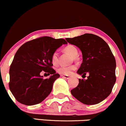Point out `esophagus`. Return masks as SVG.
<instances>
[{
    "label": "esophagus",
    "mask_w": 126,
    "mask_h": 126,
    "mask_svg": "<svg viewBox=\"0 0 126 126\" xmlns=\"http://www.w3.org/2000/svg\"><path fill=\"white\" fill-rule=\"evenodd\" d=\"M61 76L62 78H65V79H69L70 78V76H69V75H62Z\"/></svg>",
    "instance_id": "1"
}]
</instances>
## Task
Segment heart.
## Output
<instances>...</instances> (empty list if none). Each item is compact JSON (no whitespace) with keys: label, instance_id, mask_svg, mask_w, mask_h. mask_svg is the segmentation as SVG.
<instances>
[{"label":"heart","instance_id":"obj_1","mask_svg":"<svg viewBox=\"0 0 126 126\" xmlns=\"http://www.w3.org/2000/svg\"><path fill=\"white\" fill-rule=\"evenodd\" d=\"M64 51L69 53L70 56L73 57V59H76V56L78 54V50L75 46L69 44L64 47ZM51 61L52 64L54 66L58 64V52L55 51L52 53L51 56ZM76 69L75 65L69 66H60L57 69V71L58 73L63 75H69L72 73L73 70Z\"/></svg>","mask_w":126,"mask_h":126}]
</instances>
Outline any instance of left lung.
<instances>
[{"label":"left lung","instance_id":"8db88e82","mask_svg":"<svg viewBox=\"0 0 126 126\" xmlns=\"http://www.w3.org/2000/svg\"><path fill=\"white\" fill-rule=\"evenodd\" d=\"M66 40L82 51L83 60L77 73H89L87 79H79L72 95L84 104L99 103L109 96L116 81V62L110 48L103 39L92 34Z\"/></svg>","mask_w":126,"mask_h":126}]
</instances>
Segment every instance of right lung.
Returning a JSON list of instances; mask_svg holds the SVG:
<instances>
[{
    "label": "right lung",
    "instance_id": "add662e5",
    "mask_svg": "<svg viewBox=\"0 0 126 126\" xmlns=\"http://www.w3.org/2000/svg\"><path fill=\"white\" fill-rule=\"evenodd\" d=\"M66 44L64 39L43 37L27 42L18 49L10 66L9 86L19 102L37 104L51 93L53 83L60 77L51 67V54ZM42 71L51 76L44 79L40 75Z\"/></svg>",
    "mask_w": 126,
    "mask_h": 126
}]
</instances>
